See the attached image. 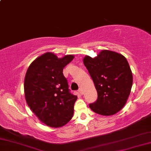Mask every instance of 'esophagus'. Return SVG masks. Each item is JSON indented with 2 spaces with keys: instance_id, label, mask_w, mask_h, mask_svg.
I'll return each mask as SVG.
<instances>
[{
  "instance_id": "34e87169",
  "label": "esophagus",
  "mask_w": 151,
  "mask_h": 151,
  "mask_svg": "<svg viewBox=\"0 0 151 151\" xmlns=\"http://www.w3.org/2000/svg\"><path fill=\"white\" fill-rule=\"evenodd\" d=\"M78 92H79V93H80V94H83V93H84V92H83V89H82V88L79 89Z\"/></svg>"
}]
</instances>
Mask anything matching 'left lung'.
Returning a JSON list of instances; mask_svg holds the SVG:
<instances>
[{"mask_svg":"<svg viewBox=\"0 0 151 151\" xmlns=\"http://www.w3.org/2000/svg\"><path fill=\"white\" fill-rule=\"evenodd\" d=\"M83 63L97 92L90 108L101 115H112L125 105L133 83L129 63L121 54L104 50L94 58L85 56Z\"/></svg>","mask_w":151,"mask_h":151,"instance_id":"1","label":"left lung"}]
</instances>
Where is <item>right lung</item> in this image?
I'll use <instances>...</instances> for the list:
<instances>
[{
	"mask_svg": "<svg viewBox=\"0 0 151 151\" xmlns=\"http://www.w3.org/2000/svg\"><path fill=\"white\" fill-rule=\"evenodd\" d=\"M73 58L72 55L58 58L52 52H46L31 63L26 73V101L39 120L49 127H62L73 115L78 96L70 92L63 74L64 68Z\"/></svg>",
	"mask_w": 151,
	"mask_h": 151,
	"instance_id": "add662e5",
	"label": "right lung"
}]
</instances>
